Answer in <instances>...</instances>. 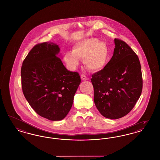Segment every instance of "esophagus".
<instances>
[{
  "mask_svg": "<svg viewBox=\"0 0 160 160\" xmlns=\"http://www.w3.org/2000/svg\"><path fill=\"white\" fill-rule=\"evenodd\" d=\"M81 78L83 80H87L88 79V78L86 77L84 74H82L81 75Z\"/></svg>",
  "mask_w": 160,
  "mask_h": 160,
  "instance_id": "1",
  "label": "esophagus"
}]
</instances>
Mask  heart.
Listing matches in <instances>:
<instances>
[{"instance_id":"obj_1","label":"heart","mask_w":160,"mask_h":160,"mask_svg":"<svg viewBox=\"0 0 160 160\" xmlns=\"http://www.w3.org/2000/svg\"><path fill=\"white\" fill-rule=\"evenodd\" d=\"M107 45L99 42L96 38H88L76 43L72 51L67 52L64 61L71 70H75L79 64V59L84 61L86 68L93 71L102 70L108 59Z\"/></svg>"}]
</instances>
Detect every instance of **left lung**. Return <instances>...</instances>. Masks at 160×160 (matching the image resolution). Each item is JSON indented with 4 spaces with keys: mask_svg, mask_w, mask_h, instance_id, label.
I'll return each mask as SVG.
<instances>
[{
    "mask_svg": "<svg viewBox=\"0 0 160 160\" xmlns=\"http://www.w3.org/2000/svg\"><path fill=\"white\" fill-rule=\"evenodd\" d=\"M114 43L111 59L91 78L96 108L103 117L110 119L128 114L140 98L143 86L138 55L121 39L115 38Z\"/></svg>",
    "mask_w": 160,
    "mask_h": 160,
    "instance_id": "left-lung-1",
    "label": "left lung"
}]
</instances>
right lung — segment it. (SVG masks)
<instances>
[{
	"instance_id": "right-lung-1",
	"label": "right lung",
	"mask_w": 160,
	"mask_h": 160,
	"mask_svg": "<svg viewBox=\"0 0 160 160\" xmlns=\"http://www.w3.org/2000/svg\"><path fill=\"white\" fill-rule=\"evenodd\" d=\"M58 45L46 42L35 45L21 70L23 94L38 115L52 121L64 118L72 107L80 83L77 72L67 70Z\"/></svg>"
}]
</instances>
